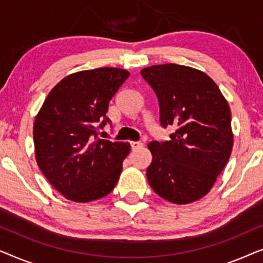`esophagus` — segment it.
<instances>
[{
	"mask_svg": "<svg viewBox=\"0 0 263 263\" xmlns=\"http://www.w3.org/2000/svg\"><path fill=\"white\" fill-rule=\"evenodd\" d=\"M142 146H143V143H142L141 141H132V142H130V147H132L133 151L141 148Z\"/></svg>",
	"mask_w": 263,
	"mask_h": 263,
	"instance_id": "obj_1",
	"label": "esophagus"
}]
</instances>
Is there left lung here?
<instances>
[{
  "label": "left lung",
  "instance_id": "8db88e82",
  "mask_svg": "<svg viewBox=\"0 0 263 263\" xmlns=\"http://www.w3.org/2000/svg\"><path fill=\"white\" fill-rule=\"evenodd\" d=\"M141 77L159 102L160 124L175 125L168 141H152L146 175L154 192L172 203L200 200L224 170L232 151L231 112L217 84L179 64L147 67Z\"/></svg>",
  "mask_w": 263,
  "mask_h": 263
}]
</instances>
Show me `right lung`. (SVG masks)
Instances as JSON below:
<instances>
[{
    "mask_svg": "<svg viewBox=\"0 0 263 263\" xmlns=\"http://www.w3.org/2000/svg\"><path fill=\"white\" fill-rule=\"evenodd\" d=\"M129 71L98 68L68 75L51 89L35 117V160L68 200L89 202L112 192L130 146L98 138L109 103Z\"/></svg>",
    "mask_w": 263,
    "mask_h": 263,
    "instance_id": "right-lung-1",
    "label": "right lung"
}]
</instances>
